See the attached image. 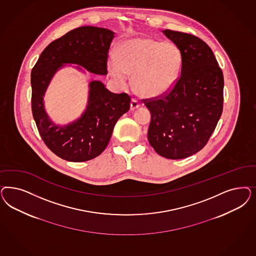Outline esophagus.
Listing matches in <instances>:
<instances>
[{"label":"esophagus","instance_id":"esophagus-1","mask_svg":"<svg viewBox=\"0 0 256 256\" xmlns=\"http://www.w3.org/2000/svg\"><path fill=\"white\" fill-rule=\"evenodd\" d=\"M140 106V102L136 100L132 99L131 100V106H130V109L131 110H136V108H138Z\"/></svg>","mask_w":256,"mask_h":256}]
</instances>
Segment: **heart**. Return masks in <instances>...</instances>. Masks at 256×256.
Masks as SVG:
<instances>
[{
    "mask_svg": "<svg viewBox=\"0 0 256 256\" xmlns=\"http://www.w3.org/2000/svg\"><path fill=\"white\" fill-rule=\"evenodd\" d=\"M182 66V52L172 42L148 36L126 40L116 45L114 59L108 62V74L120 86L132 74V86L142 97L165 95L177 82Z\"/></svg>",
    "mask_w": 256,
    "mask_h": 256,
    "instance_id": "b5f03b06",
    "label": "heart"
}]
</instances>
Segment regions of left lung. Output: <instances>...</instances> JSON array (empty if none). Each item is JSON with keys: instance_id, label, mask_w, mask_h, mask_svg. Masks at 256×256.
<instances>
[{"instance_id": "left-lung-1", "label": "left lung", "mask_w": 256, "mask_h": 256, "mask_svg": "<svg viewBox=\"0 0 256 256\" xmlns=\"http://www.w3.org/2000/svg\"><path fill=\"white\" fill-rule=\"evenodd\" d=\"M182 52L181 75L162 98L144 100L150 112V146L161 156L182 159L206 146L222 113V70L206 43L190 34L162 31Z\"/></svg>"}]
</instances>
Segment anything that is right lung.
<instances>
[{
    "label": "right lung",
    "mask_w": 256,
    "mask_h": 256,
    "mask_svg": "<svg viewBox=\"0 0 256 256\" xmlns=\"http://www.w3.org/2000/svg\"><path fill=\"white\" fill-rule=\"evenodd\" d=\"M114 38L115 33L106 28L78 27L50 43L32 70L34 120L47 147L66 161L84 162L100 156L108 145L116 122L129 110L131 99L126 93H112L104 82L92 80L81 116L59 125L45 110V93L52 77L66 64L77 65L74 68L82 72L108 74V50Z\"/></svg>",
    "instance_id": "1"
}]
</instances>
